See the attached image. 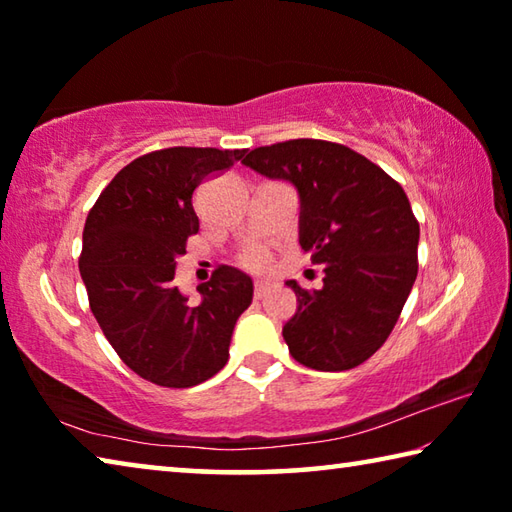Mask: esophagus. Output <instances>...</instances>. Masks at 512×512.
<instances>
[{
    "label": "esophagus",
    "instance_id": "1",
    "mask_svg": "<svg viewBox=\"0 0 512 512\" xmlns=\"http://www.w3.org/2000/svg\"><path fill=\"white\" fill-rule=\"evenodd\" d=\"M271 284H268V282H257L255 284V298L257 300H262V298H266L268 296V293H271Z\"/></svg>",
    "mask_w": 512,
    "mask_h": 512
}]
</instances>
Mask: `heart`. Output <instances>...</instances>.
<instances>
[{
    "mask_svg": "<svg viewBox=\"0 0 512 512\" xmlns=\"http://www.w3.org/2000/svg\"><path fill=\"white\" fill-rule=\"evenodd\" d=\"M239 264L246 268V271H253V273H262L271 264V253H268L266 246H248L239 253Z\"/></svg>",
    "mask_w": 512,
    "mask_h": 512,
    "instance_id": "b5f03b06",
    "label": "heart"
}]
</instances>
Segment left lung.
Masks as SVG:
<instances>
[{
    "instance_id": "left-lung-1",
    "label": "left lung",
    "mask_w": 512,
    "mask_h": 512,
    "mask_svg": "<svg viewBox=\"0 0 512 512\" xmlns=\"http://www.w3.org/2000/svg\"><path fill=\"white\" fill-rule=\"evenodd\" d=\"M246 167L289 180L300 196V246L323 266V289L296 291L282 329L302 366H361L391 336L418 275L420 225L402 185L348 146L289 140L259 146Z\"/></svg>"
}]
</instances>
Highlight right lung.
Segmentation results:
<instances>
[{
	"label": "right lung",
	"instance_id": "1",
	"mask_svg": "<svg viewBox=\"0 0 512 512\" xmlns=\"http://www.w3.org/2000/svg\"><path fill=\"white\" fill-rule=\"evenodd\" d=\"M244 153L171 146L140 155L110 180L85 219L79 268L90 309L119 359L151 384L189 388L228 363L253 280L219 266L196 287L203 300L189 305L173 277L198 232L196 187Z\"/></svg>",
	"mask_w": 512,
	"mask_h": 512
}]
</instances>
